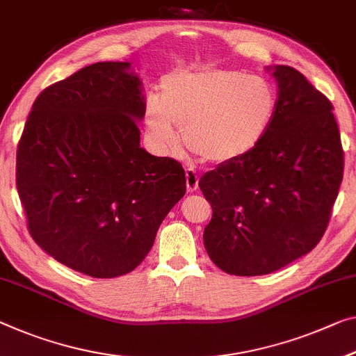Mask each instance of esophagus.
<instances>
[{"label": "esophagus", "mask_w": 356, "mask_h": 356, "mask_svg": "<svg viewBox=\"0 0 356 356\" xmlns=\"http://www.w3.org/2000/svg\"><path fill=\"white\" fill-rule=\"evenodd\" d=\"M186 188H188V193H195L197 188H199V177H197L193 168L186 170Z\"/></svg>", "instance_id": "obj_1"}]
</instances>
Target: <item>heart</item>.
Here are the masks:
<instances>
[{"mask_svg": "<svg viewBox=\"0 0 356 356\" xmlns=\"http://www.w3.org/2000/svg\"><path fill=\"white\" fill-rule=\"evenodd\" d=\"M275 111V87L261 76L224 68L175 70L161 79L157 100L147 102L143 119L159 151L177 147L178 125L189 151L226 165L261 143Z\"/></svg>", "mask_w": 356, "mask_h": 356, "instance_id": "1", "label": "heart"}]
</instances>
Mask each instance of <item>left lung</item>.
<instances>
[{"instance_id": "1", "label": "left lung", "mask_w": 356, "mask_h": 356, "mask_svg": "<svg viewBox=\"0 0 356 356\" xmlns=\"http://www.w3.org/2000/svg\"><path fill=\"white\" fill-rule=\"evenodd\" d=\"M277 111L261 143L218 165L199 188L213 215L204 245L231 275H266L316 247L330 222L343 175L332 105L304 74L275 65Z\"/></svg>"}]
</instances>
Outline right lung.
I'll return each mask as SVG.
<instances>
[{
  "mask_svg": "<svg viewBox=\"0 0 356 356\" xmlns=\"http://www.w3.org/2000/svg\"><path fill=\"white\" fill-rule=\"evenodd\" d=\"M143 87L129 62H98L41 92L15 183L35 242L95 278L132 272L186 193L181 163L140 147Z\"/></svg>",
  "mask_w": 356,
  "mask_h": 356,
  "instance_id": "add662e5",
  "label": "right lung"
}]
</instances>
